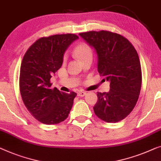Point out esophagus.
<instances>
[{
  "mask_svg": "<svg viewBox=\"0 0 161 161\" xmlns=\"http://www.w3.org/2000/svg\"><path fill=\"white\" fill-rule=\"evenodd\" d=\"M86 94L85 92H83V91H80V92H78V97H84Z\"/></svg>",
  "mask_w": 161,
  "mask_h": 161,
  "instance_id": "esophagus-1",
  "label": "esophagus"
}]
</instances>
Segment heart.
Wrapping results in <instances>:
<instances>
[{
	"instance_id": "1",
	"label": "heart",
	"mask_w": 161,
	"mask_h": 161,
	"mask_svg": "<svg viewBox=\"0 0 161 161\" xmlns=\"http://www.w3.org/2000/svg\"><path fill=\"white\" fill-rule=\"evenodd\" d=\"M74 53L78 57L80 61H83L87 58H92L93 51L91 46L88 43L81 42L75 46L74 49ZM64 60H66V57L64 58Z\"/></svg>"
}]
</instances>
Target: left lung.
<instances>
[{
  "label": "left lung",
  "instance_id": "1",
  "mask_svg": "<svg viewBox=\"0 0 161 161\" xmlns=\"http://www.w3.org/2000/svg\"><path fill=\"white\" fill-rule=\"evenodd\" d=\"M97 53L99 75L109 80V92H97L95 115L117 123L131 113L139 99L142 69L136 49L127 38L107 30L79 33Z\"/></svg>",
  "mask_w": 161,
  "mask_h": 161
}]
</instances>
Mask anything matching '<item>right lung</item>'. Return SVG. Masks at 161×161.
Masks as SVG:
<instances>
[{
    "mask_svg": "<svg viewBox=\"0 0 161 161\" xmlns=\"http://www.w3.org/2000/svg\"><path fill=\"white\" fill-rule=\"evenodd\" d=\"M78 38L69 33L43 37L30 46L22 59L19 75L22 101L31 115L44 124L64 121L73 107L76 93L52 88L50 79L61 67L67 47Z\"/></svg>",
    "mask_w": 161,
    "mask_h": 161,
    "instance_id": "right-lung-1",
    "label": "right lung"
}]
</instances>
